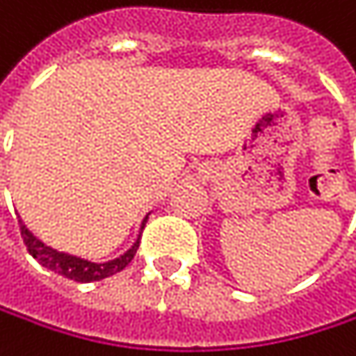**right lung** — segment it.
<instances>
[{
	"mask_svg": "<svg viewBox=\"0 0 356 356\" xmlns=\"http://www.w3.org/2000/svg\"><path fill=\"white\" fill-rule=\"evenodd\" d=\"M147 217L143 219L141 223V232H143V225H145ZM20 234H22V240H24V246L29 250V254L39 261V265L51 269L54 273L58 275H64L72 282H81V284H89V282H99L104 277H110L118 271H122L135 257L137 248H139V238L137 242L118 259L114 261H108V263H91V261H85V259H79V257H72V254H64V252H58L49 246H45L41 240H37L29 229L26 225L20 221Z\"/></svg>",
	"mask_w": 356,
	"mask_h": 356,
	"instance_id": "1",
	"label": "right lung"
}]
</instances>
